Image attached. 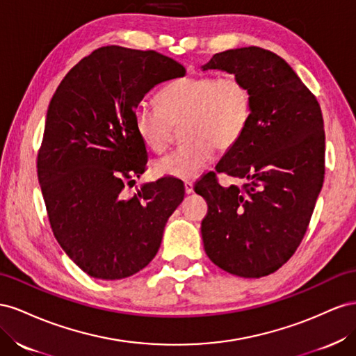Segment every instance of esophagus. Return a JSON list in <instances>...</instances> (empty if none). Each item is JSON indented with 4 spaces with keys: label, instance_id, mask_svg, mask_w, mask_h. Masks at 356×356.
<instances>
[{
    "label": "esophagus",
    "instance_id": "esophagus-1",
    "mask_svg": "<svg viewBox=\"0 0 356 356\" xmlns=\"http://www.w3.org/2000/svg\"><path fill=\"white\" fill-rule=\"evenodd\" d=\"M194 192V185L191 184V181H185V194H192Z\"/></svg>",
    "mask_w": 356,
    "mask_h": 356
}]
</instances>
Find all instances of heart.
<instances>
[{
    "instance_id": "1",
    "label": "heart",
    "mask_w": 356,
    "mask_h": 356,
    "mask_svg": "<svg viewBox=\"0 0 356 356\" xmlns=\"http://www.w3.org/2000/svg\"><path fill=\"white\" fill-rule=\"evenodd\" d=\"M158 106L140 103L134 110L136 129L155 154L165 152L175 127L181 125L185 143L159 159V176L191 180L200 176L215 156L234 146L250 119V90L236 74L189 76L162 88Z\"/></svg>"
}]
</instances>
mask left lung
I'll return each mask as SVG.
<instances>
[{
	"label": "left lung",
	"mask_w": 356,
	"mask_h": 356,
	"mask_svg": "<svg viewBox=\"0 0 356 356\" xmlns=\"http://www.w3.org/2000/svg\"><path fill=\"white\" fill-rule=\"evenodd\" d=\"M202 70L241 77L252 103L245 133L216 165L243 186H220L213 171L195 185L209 206L201 222L204 250L236 276H268L296 253L322 189V111L296 71L270 50H225Z\"/></svg>",
	"instance_id": "obj_1"
}]
</instances>
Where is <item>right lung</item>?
I'll list each match as a JSON object with an SVG mask.
<instances>
[{
    "instance_id": "add662e5",
    "label": "right lung",
    "mask_w": 356,
    "mask_h": 356,
    "mask_svg": "<svg viewBox=\"0 0 356 356\" xmlns=\"http://www.w3.org/2000/svg\"><path fill=\"white\" fill-rule=\"evenodd\" d=\"M186 70L155 50L104 46L71 68L50 99L37 175L54 236L90 277L133 276L155 258L171 213L184 201L176 179L145 184L147 152L134 110L152 88Z\"/></svg>"
}]
</instances>
